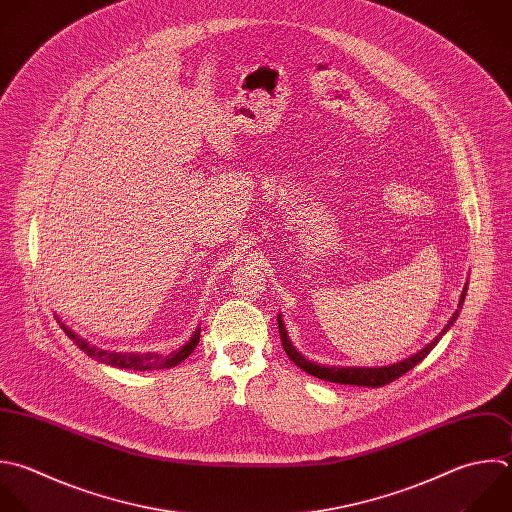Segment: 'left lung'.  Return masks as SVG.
I'll use <instances>...</instances> for the list:
<instances>
[{"instance_id": "left-lung-1", "label": "left lung", "mask_w": 512, "mask_h": 512, "mask_svg": "<svg viewBox=\"0 0 512 512\" xmlns=\"http://www.w3.org/2000/svg\"><path fill=\"white\" fill-rule=\"evenodd\" d=\"M466 284L462 288V294H460V300H458V306L454 310V314L450 316V320L446 322V326L442 328V332L438 336H434V340H430L424 348H420L418 352L410 354L408 358H402L398 362H392V364H384V366H326V364H318V362H312L308 360L302 352H298L292 344V340L288 338V332H286V326H284V320H282V314H278V328H280V338H282V346L286 350V354L290 356V360L300 366L304 372H308L310 376H316L320 380H328V382H338V384H354V386H368V388H378V386H384L392 380H396L398 376H402L404 372H408L410 368H414L418 362H422L428 352L440 342V338L450 330V326L456 322L460 310H462V302H464V296H466Z\"/></svg>"}]
</instances>
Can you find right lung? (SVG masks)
Here are the masks:
<instances>
[{"mask_svg":"<svg viewBox=\"0 0 512 512\" xmlns=\"http://www.w3.org/2000/svg\"><path fill=\"white\" fill-rule=\"evenodd\" d=\"M60 326L62 330L74 340V344L84 350L90 358L102 362V364H110V366H116V368H124V370H162V368H172V366H178L180 362H184L198 346L200 342V326L194 330V334L190 336V340L174 350L172 354L168 356H162L158 352H112V350H104V348H98L94 344H90L88 340L80 338L70 326H66L62 320H60Z\"/></svg>","mask_w":512,"mask_h":512,"instance_id":"add662e5","label":"right lung"}]
</instances>
